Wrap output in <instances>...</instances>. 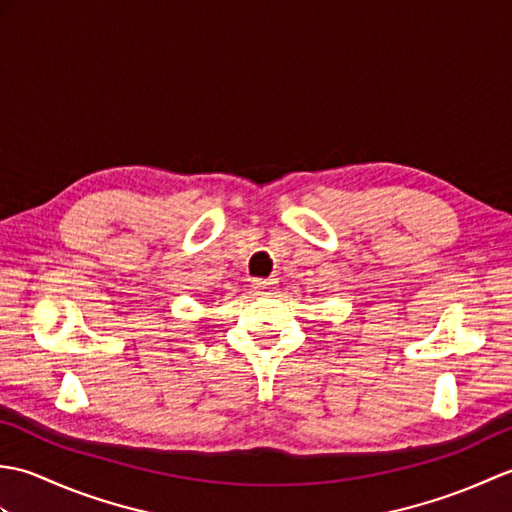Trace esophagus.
<instances>
[{"mask_svg": "<svg viewBox=\"0 0 512 512\" xmlns=\"http://www.w3.org/2000/svg\"><path fill=\"white\" fill-rule=\"evenodd\" d=\"M273 288H275V281L273 279H255V284H253L255 295H270V292H273Z\"/></svg>", "mask_w": 512, "mask_h": 512, "instance_id": "obj_1", "label": "esophagus"}]
</instances>
